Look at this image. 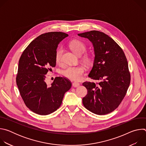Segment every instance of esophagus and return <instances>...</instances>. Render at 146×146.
Segmentation results:
<instances>
[{
  "mask_svg": "<svg viewBox=\"0 0 146 146\" xmlns=\"http://www.w3.org/2000/svg\"><path fill=\"white\" fill-rule=\"evenodd\" d=\"M72 86H73V87H77L80 86V84H79L78 82H73V84H72Z\"/></svg>",
  "mask_w": 146,
  "mask_h": 146,
  "instance_id": "1",
  "label": "esophagus"
}]
</instances>
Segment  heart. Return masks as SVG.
Instances as JSON below:
<instances>
[{
    "label": "heart",
    "mask_w": 146,
    "mask_h": 146,
    "mask_svg": "<svg viewBox=\"0 0 146 146\" xmlns=\"http://www.w3.org/2000/svg\"><path fill=\"white\" fill-rule=\"evenodd\" d=\"M70 47L74 54L78 56H81L86 51V46L84 43L79 40H73L70 43ZM64 50L62 47L59 48L55 52V60L57 63H59L61 60ZM87 62H89L88 58H86ZM85 68L82 66H68L63 71L62 74L66 77L72 80L78 81L81 79L83 73H84Z\"/></svg>",
    "instance_id": "heart-1"
}]
</instances>
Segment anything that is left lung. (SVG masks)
<instances>
[{
    "label": "left lung",
    "mask_w": 146,
    "mask_h": 146,
    "mask_svg": "<svg viewBox=\"0 0 146 146\" xmlns=\"http://www.w3.org/2000/svg\"><path fill=\"white\" fill-rule=\"evenodd\" d=\"M78 36L88 39L92 44L95 56L88 77L99 81L82 83L88 91L82 103L94 114H109L118 108L129 86L127 59L121 48L105 33L91 31Z\"/></svg>",
    "instance_id": "1"
}]
</instances>
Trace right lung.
Here are the masks:
<instances>
[{
    "mask_svg": "<svg viewBox=\"0 0 146 146\" xmlns=\"http://www.w3.org/2000/svg\"><path fill=\"white\" fill-rule=\"evenodd\" d=\"M68 36L60 32L41 35L29 44L19 60L17 85L25 105L37 114L45 115L56 111L72 87L65 77H56L50 86L45 81L48 71L56 65L58 44Z\"/></svg>",
    "mask_w": 146,
    "mask_h": 146,
    "instance_id": "1",
    "label": "right lung"
}]
</instances>
